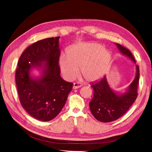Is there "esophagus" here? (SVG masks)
Returning <instances> with one entry per match:
<instances>
[{
    "mask_svg": "<svg viewBox=\"0 0 152 152\" xmlns=\"http://www.w3.org/2000/svg\"><path fill=\"white\" fill-rule=\"evenodd\" d=\"M82 86V84L81 83H80V82H74V85H73V88H74V89L78 88H80V87H81Z\"/></svg>",
    "mask_w": 152,
    "mask_h": 152,
    "instance_id": "esophagus-1",
    "label": "esophagus"
}]
</instances>
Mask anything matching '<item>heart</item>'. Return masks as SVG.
<instances>
[{
	"label": "heart",
	"instance_id": "b5f03b06",
	"mask_svg": "<svg viewBox=\"0 0 152 152\" xmlns=\"http://www.w3.org/2000/svg\"><path fill=\"white\" fill-rule=\"evenodd\" d=\"M112 54L104 46L97 43H80L61 56L59 65L63 76L67 80L75 78L81 69L82 76L88 81H96L104 76L109 70Z\"/></svg>",
	"mask_w": 152,
	"mask_h": 152
}]
</instances>
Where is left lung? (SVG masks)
Listing matches in <instances>:
<instances>
[{"instance_id": "obj_1", "label": "left lung", "mask_w": 152, "mask_h": 152, "mask_svg": "<svg viewBox=\"0 0 152 152\" xmlns=\"http://www.w3.org/2000/svg\"><path fill=\"white\" fill-rule=\"evenodd\" d=\"M123 54L135 62L132 52L119 43H115ZM136 76L126 93L118 95L113 92L107 83L106 77L91 82L94 96L89 103L92 114L99 121L109 123L119 119L129 109L137 97V88L140 80V68L136 66Z\"/></svg>"}]
</instances>
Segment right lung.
Here are the masks:
<instances>
[{"label":"right lung","mask_w":152,"mask_h":152,"mask_svg":"<svg viewBox=\"0 0 152 152\" xmlns=\"http://www.w3.org/2000/svg\"><path fill=\"white\" fill-rule=\"evenodd\" d=\"M59 39L46 38L29 46L20 56L15 72L20 104L31 116L42 121H51L60 113L73 86L60 75ZM42 66L41 78H31L30 69Z\"/></svg>","instance_id":"1"}]
</instances>
